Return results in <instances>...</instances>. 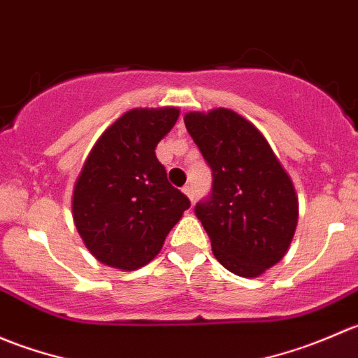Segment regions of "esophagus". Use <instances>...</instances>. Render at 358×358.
Returning a JSON list of instances; mask_svg holds the SVG:
<instances>
[{"label":"esophagus","mask_w":358,"mask_h":358,"mask_svg":"<svg viewBox=\"0 0 358 358\" xmlns=\"http://www.w3.org/2000/svg\"><path fill=\"white\" fill-rule=\"evenodd\" d=\"M183 194H185V196L189 197L190 202H194V189H192V185H185V187H183Z\"/></svg>","instance_id":"esophagus-1"}]
</instances>
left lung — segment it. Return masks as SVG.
I'll use <instances>...</instances> for the list:
<instances>
[{
	"instance_id": "obj_1",
	"label": "left lung",
	"mask_w": 358,
	"mask_h": 358,
	"mask_svg": "<svg viewBox=\"0 0 358 358\" xmlns=\"http://www.w3.org/2000/svg\"><path fill=\"white\" fill-rule=\"evenodd\" d=\"M187 131L213 171L196 215L215 258L239 277H259L286 256L298 225V196L263 133L230 109L187 112Z\"/></svg>"
}]
</instances>
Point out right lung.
Instances as JSON below:
<instances>
[{
  "mask_svg": "<svg viewBox=\"0 0 358 358\" xmlns=\"http://www.w3.org/2000/svg\"><path fill=\"white\" fill-rule=\"evenodd\" d=\"M180 109H131L90 150L72 192V218L88 251L112 268H140L190 208L156 157Z\"/></svg>",
  "mask_w": 358,
  "mask_h": 358,
  "instance_id": "1",
  "label": "right lung"
}]
</instances>
